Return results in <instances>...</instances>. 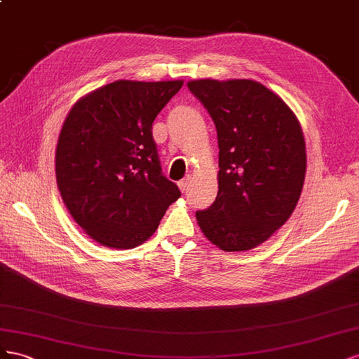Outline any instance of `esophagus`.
Instances as JSON below:
<instances>
[{
	"instance_id": "obj_1",
	"label": "esophagus",
	"mask_w": 359,
	"mask_h": 359,
	"mask_svg": "<svg viewBox=\"0 0 359 359\" xmlns=\"http://www.w3.org/2000/svg\"><path fill=\"white\" fill-rule=\"evenodd\" d=\"M189 177H185V179H182L177 185H179V188H180V191L182 192H187V189H188V185H189Z\"/></svg>"
}]
</instances>
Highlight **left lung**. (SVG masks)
I'll use <instances>...</instances> for the list:
<instances>
[{
	"label": "left lung",
	"mask_w": 359,
	"mask_h": 359,
	"mask_svg": "<svg viewBox=\"0 0 359 359\" xmlns=\"http://www.w3.org/2000/svg\"><path fill=\"white\" fill-rule=\"evenodd\" d=\"M188 88L218 134V196L197 210L201 231L222 251H248L290 218L301 197L306 155L294 112L252 79H197Z\"/></svg>",
	"instance_id": "8db88e82"
}]
</instances>
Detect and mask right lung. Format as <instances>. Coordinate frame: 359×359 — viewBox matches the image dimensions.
Listing matches in <instances>:
<instances>
[{
  "mask_svg": "<svg viewBox=\"0 0 359 359\" xmlns=\"http://www.w3.org/2000/svg\"><path fill=\"white\" fill-rule=\"evenodd\" d=\"M182 86L120 79L69 111L55 150L57 187L72 218L104 247L146 242L180 197L162 174L151 125Z\"/></svg>",
  "mask_w": 359,
  "mask_h": 359,
  "instance_id": "1",
  "label": "right lung"
}]
</instances>
